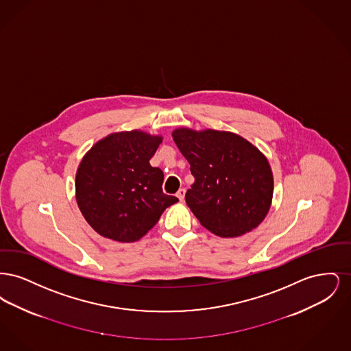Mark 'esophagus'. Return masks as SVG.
I'll return each instance as SVG.
<instances>
[{
    "instance_id": "34e87169",
    "label": "esophagus",
    "mask_w": 351,
    "mask_h": 351,
    "mask_svg": "<svg viewBox=\"0 0 351 351\" xmlns=\"http://www.w3.org/2000/svg\"><path fill=\"white\" fill-rule=\"evenodd\" d=\"M176 196H178V199L180 201L184 200V196H185V189L184 188H180L179 191H178V193H176Z\"/></svg>"
}]
</instances>
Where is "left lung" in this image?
I'll list each match as a JSON object with an SVG mask.
<instances>
[{
	"instance_id": "8db88e82",
	"label": "left lung",
	"mask_w": 351,
	"mask_h": 351,
	"mask_svg": "<svg viewBox=\"0 0 351 351\" xmlns=\"http://www.w3.org/2000/svg\"><path fill=\"white\" fill-rule=\"evenodd\" d=\"M172 136L195 178L185 201L201 225L219 237L255 229L266 217L274 192L265 155L229 132L178 129Z\"/></svg>"
}]
</instances>
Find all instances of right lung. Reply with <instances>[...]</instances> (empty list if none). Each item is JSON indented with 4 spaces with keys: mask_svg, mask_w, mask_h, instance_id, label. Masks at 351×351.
<instances>
[{
    "mask_svg": "<svg viewBox=\"0 0 351 351\" xmlns=\"http://www.w3.org/2000/svg\"><path fill=\"white\" fill-rule=\"evenodd\" d=\"M160 142V136L138 130L110 134L84 156L76 173V200L102 237L138 241L179 201L163 192V171L150 166Z\"/></svg>",
    "mask_w": 351,
    "mask_h": 351,
    "instance_id": "right-lung-1",
    "label": "right lung"
}]
</instances>
